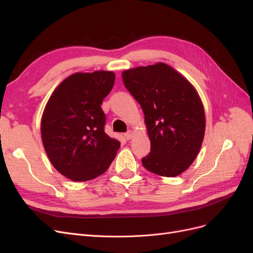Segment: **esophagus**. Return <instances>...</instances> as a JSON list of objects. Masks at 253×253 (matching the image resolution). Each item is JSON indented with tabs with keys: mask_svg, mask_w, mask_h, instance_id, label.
<instances>
[{
	"mask_svg": "<svg viewBox=\"0 0 253 253\" xmlns=\"http://www.w3.org/2000/svg\"><path fill=\"white\" fill-rule=\"evenodd\" d=\"M125 137H126V139H127V140L132 138V137H133V132L131 131V129H128L126 133H125Z\"/></svg>",
	"mask_w": 253,
	"mask_h": 253,
	"instance_id": "esophagus-1",
	"label": "esophagus"
}]
</instances>
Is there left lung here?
I'll list each match as a JSON object with an SVG mask.
<instances>
[{"instance_id": "8db88e82", "label": "left lung", "mask_w": 253, "mask_h": 253, "mask_svg": "<svg viewBox=\"0 0 253 253\" xmlns=\"http://www.w3.org/2000/svg\"><path fill=\"white\" fill-rule=\"evenodd\" d=\"M126 89L141 106L151 152L141 159L148 171L174 177L194 162L205 135V111L187 79L165 63L122 73Z\"/></svg>"}]
</instances>
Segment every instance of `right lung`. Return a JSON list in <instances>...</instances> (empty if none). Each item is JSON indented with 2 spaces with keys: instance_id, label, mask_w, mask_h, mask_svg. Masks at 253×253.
Masks as SVG:
<instances>
[{
  "instance_id": "1",
  "label": "right lung",
  "mask_w": 253,
  "mask_h": 253,
  "mask_svg": "<svg viewBox=\"0 0 253 253\" xmlns=\"http://www.w3.org/2000/svg\"><path fill=\"white\" fill-rule=\"evenodd\" d=\"M113 72L77 73L59 84L41 121L44 149L56 170L85 181L109 169L120 142L104 132L103 99L114 86Z\"/></svg>"
}]
</instances>
